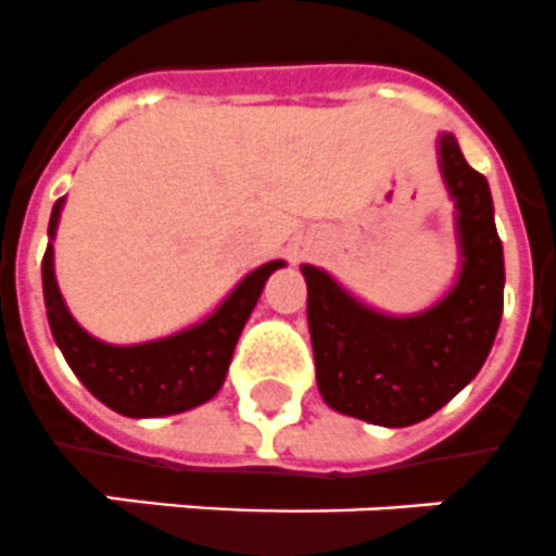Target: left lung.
Here are the masks:
<instances>
[{
	"instance_id": "left-lung-1",
	"label": "left lung",
	"mask_w": 556,
	"mask_h": 556,
	"mask_svg": "<svg viewBox=\"0 0 556 556\" xmlns=\"http://www.w3.org/2000/svg\"><path fill=\"white\" fill-rule=\"evenodd\" d=\"M440 170L457 205L459 277L437 305L391 317L351 296L325 270L302 265L319 394L333 410L374 426L405 428L451 403L480 374L503 319V242L485 176L451 134Z\"/></svg>"
}]
</instances>
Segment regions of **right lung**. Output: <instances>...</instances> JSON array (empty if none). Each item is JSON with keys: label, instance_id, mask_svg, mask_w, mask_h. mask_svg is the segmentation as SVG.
Segmentation results:
<instances>
[{"label": "right lung", "instance_id": "obj_1", "mask_svg": "<svg viewBox=\"0 0 556 556\" xmlns=\"http://www.w3.org/2000/svg\"><path fill=\"white\" fill-rule=\"evenodd\" d=\"M65 200H56L48 223V251L42 260V288L48 323L71 371L99 403L125 417H168L207 403L223 388L242 328L265 288V279L282 260L260 265L223 300V305L179 333L139 345H108L85 331L67 311L53 277V237Z\"/></svg>", "mask_w": 556, "mask_h": 556}]
</instances>
